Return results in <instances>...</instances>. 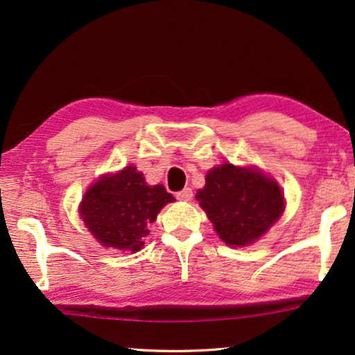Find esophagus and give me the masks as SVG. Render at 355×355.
Masks as SVG:
<instances>
[{"instance_id": "esophagus-1", "label": "esophagus", "mask_w": 355, "mask_h": 355, "mask_svg": "<svg viewBox=\"0 0 355 355\" xmlns=\"http://www.w3.org/2000/svg\"><path fill=\"white\" fill-rule=\"evenodd\" d=\"M192 189H189V187H186L184 190H181V192H178L176 193V198L178 200H182V202H189L190 198H192Z\"/></svg>"}]
</instances>
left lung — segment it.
<instances>
[{
  "label": "left lung",
  "instance_id": "left-lung-1",
  "mask_svg": "<svg viewBox=\"0 0 355 355\" xmlns=\"http://www.w3.org/2000/svg\"><path fill=\"white\" fill-rule=\"evenodd\" d=\"M205 182L195 198L229 246L251 245L261 239L285 209L279 182L258 168L223 163L209 169Z\"/></svg>",
  "mask_w": 355,
  "mask_h": 355
}]
</instances>
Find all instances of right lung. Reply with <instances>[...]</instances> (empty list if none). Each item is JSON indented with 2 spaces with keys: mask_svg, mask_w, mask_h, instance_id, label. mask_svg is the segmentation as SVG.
Returning <instances> with one entry per match:
<instances>
[{
  "mask_svg": "<svg viewBox=\"0 0 355 355\" xmlns=\"http://www.w3.org/2000/svg\"><path fill=\"white\" fill-rule=\"evenodd\" d=\"M174 197L162 184L148 186L136 166L104 174L89 186L80 203V216L94 239L107 248L136 253L148 235V224Z\"/></svg>",
  "mask_w": 355,
  "mask_h": 355,
  "instance_id": "obj_1",
  "label": "right lung"
}]
</instances>
